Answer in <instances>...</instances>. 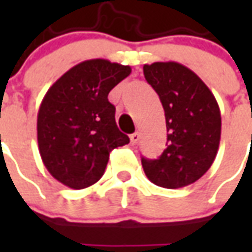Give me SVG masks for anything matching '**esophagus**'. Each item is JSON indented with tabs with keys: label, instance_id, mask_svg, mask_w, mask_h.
<instances>
[{
	"label": "esophagus",
	"instance_id": "esophagus-1",
	"mask_svg": "<svg viewBox=\"0 0 252 252\" xmlns=\"http://www.w3.org/2000/svg\"><path fill=\"white\" fill-rule=\"evenodd\" d=\"M139 141H140V133H139V131H136V133L130 134V143H131V144H137Z\"/></svg>",
	"mask_w": 252,
	"mask_h": 252
}]
</instances>
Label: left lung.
<instances>
[{
    "label": "left lung",
    "instance_id": "left-lung-1",
    "mask_svg": "<svg viewBox=\"0 0 252 252\" xmlns=\"http://www.w3.org/2000/svg\"><path fill=\"white\" fill-rule=\"evenodd\" d=\"M144 77L165 112L167 149L157 160L141 158L153 184L177 189L198 181L216 158L221 133L218 101L208 85L175 62L144 64Z\"/></svg>",
    "mask_w": 252,
    "mask_h": 252
}]
</instances>
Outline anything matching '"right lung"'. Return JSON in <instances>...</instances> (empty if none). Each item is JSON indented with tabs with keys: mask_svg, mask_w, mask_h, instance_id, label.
<instances>
[{
	"mask_svg": "<svg viewBox=\"0 0 252 252\" xmlns=\"http://www.w3.org/2000/svg\"><path fill=\"white\" fill-rule=\"evenodd\" d=\"M131 73L129 65L92 59L74 65L46 92L37 113L44 167L59 182L84 189L98 182L113 149L129 143L115 122L108 94Z\"/></svg>",
	"mask_w": 252,
	"mask_h": 252,
	"instance_id": "right-lung-1",
	"label": "right lung"
}]
</instances>
